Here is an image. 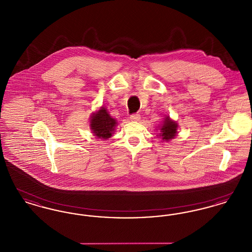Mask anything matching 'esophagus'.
<instances>
[{"mask_svg":"<svg viewBox=\"0 0 252 252\" xmlns=\"http://www.w3.org/2000/svg\"><path fill=\"white\" fill-rule=\"evenodd\" d=\"M141 119V115L140 114H132L130 116V120L131 121H139Z\"/></svg>","mask_w":252,"mask_h":252,"instance_id":"esophagus-1","label":"esophagus"}]
</instances>
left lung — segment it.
Wrapping results in <instances>:
<instances>
[{"instance_id": "obj_1", "label": "left lung", "mask_w": 252, "mask_h": 252, "mask_svg": "<svg viewBox=\"0 0 252 252\" xmlns=\"http://www.w3.org/2000/svg\"><path fill=\"white\" fill-rule=\"evenodd\" d=\"M178 128H179L178 123L171 119L167 115H165L161 126H159L158 127V134L157 136L161 138L162 142L167 143L169 141L176 138L178 134Z\"/></svg>"}]
</instances>
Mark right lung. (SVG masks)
I'll return each mask as SVG.
<instances>
[{
  "mask_svg": "<svg viewBox=\"0 0 252 252\" xmlns=\"http://www.w3.org/2000/svg\"><path fill=\"white\" fill-rule=\"evenodd\" d=\"M118 123L110 116L107 108L101 107L94 112L90 119V128L94 135L100 140H108L115 131Z\"/></svg>",
  "mask_w": 252,
  "mask_h": 252,
  "instance_id": "obj_1",
  "label": "right lung"
}]
</instances>
